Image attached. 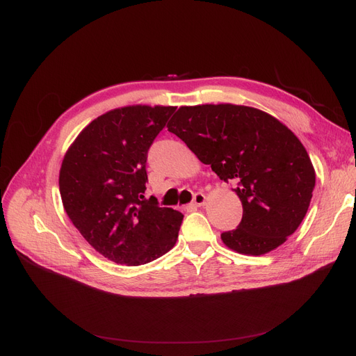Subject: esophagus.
I'll use <instances>...</instances> for the list:
<instances>
[{"instance_id":"34e87169","label":"esophagus","mask_w":356,"mask_h":356,"mask_svg":"<svg viewBox=\"0 0 356 356\" xmlns=\"http://www.w3.org/2000/svg\"><path fill=\"white\" fill-rule=\"evenodd\" d=\"M204 202H207V196H204V193H202V192L195 193L193 200H192V204H193V207H203Z\"/></svg>"}]
</instances>
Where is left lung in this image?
Returning a JSON list of instances; mask_svg holds the SVG:
<instances>
[{"mask_svg":"<svg viewBox=\"0 0 356 356\" xmlns=\"http://www.w3.org/2000/svg\"><path fill=\"white\" fill-rule=\"evenodd\" d=\"M223 181L236 184L242 219L220 234L228 248L267 254L300 225L312 200L316 173L291 131L257 108L219 104L180 106L167 124Z\"/></svg>","mask_w":356,"mask_h":356,"instance_id":"obj_1","label":"left lung"}]
</instances>
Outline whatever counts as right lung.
Instances as JSON below:
<instances>
[{
  "instance_id": "add662e5",
  "label": "right lung",
  "mask_w": 356,
  "mask_h": 356,
  "mask_svg": "<svg viewBox=\"0 0 356 356\" xmlns=\"http://www.w3.org/2000/svg\"><path fill=\"white\" fill-rule=\"evenodd\" d=\"M175 109H112L82 129L62 161L59 189L67 216L117 264H147L176 244L183 215L144 197L148 148Z\"/></svg>"
}]
</instances>
